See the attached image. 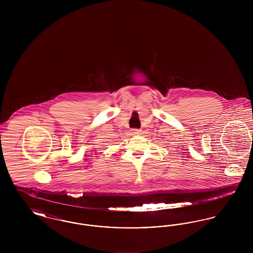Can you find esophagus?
<instances>
[{
	"label": "esophagus",
	"instance_id": "1",
	"mask_svg": "<svg viewBox=\"0 0 253 253\" xmlns=\"http://www.w3.org/2000/svg\"><path fill=\"white\" fill-rule=\"evenodd\" d=\"M141 131L140 130H138V129H133L132 130V134H139V133H141Z\"/></svg>",
	"mask_w": 253,
	"mask_h": 253
}]
</instances>
